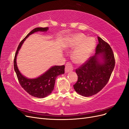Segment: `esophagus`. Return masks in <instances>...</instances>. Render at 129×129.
I'll return each mask as SVG.
<instances>
[{
    "instance_id": "esophagus-1",
    "label": "esophagus",
    "mask_w": 129,
    "mask_h": 129,
    "mask_svg": "<svg viewBox=\"0 0 129 129\" xmlns=\"http://www.w3.org/2000/svg\"><path fill=\"white\" fill-rule=\"evenodd\" d=\"M73 70V68L72 65L71 64L70 62H68L67 64L65 65V72L68 73L70 71H71Z\"/></svg>"
}]
</instances>
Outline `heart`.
<instances>
[{
    "label": "heart",
    "instance_id": "obj_1",
    "mask_svg": "<svg viewBox=\"0 0 129 129\" xmlns=\"http://www.w3.org/2000/svg\"><path fill=\"white\" fill-rule=\"evenodd\" d=\"M95 43L92 39H87L83 34H77L71 36L67 40L65 47L68 49H74L71 57L72 60L77 64H81L88 58L94 50Z\"/></svg>",
    "mask_w": 129,
    "mask_h": 129
}]
</instances>
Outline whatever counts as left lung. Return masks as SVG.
Returning a JSON list of instances; mask_svg holds the SVG:
<instances>
[{
    "label": "left lung",
    "mask_w": 129,
    "mask_h": 129,
    "mask_svg": "<svg viewBox=\"0 0 129 129\" xmlns=\"http://www.w3.org/2000/svg\"><path fill=\"white\" fill-rule=\"evenodd\" d=\"M98 39L99 43L95 55L76 70L78 81L73 87L77 93L83 96H92L102 89L115 67L114 55L109 44L101 37Z\"/></svg>",
    "instance_id": "8db88e82"
}]
</instances>
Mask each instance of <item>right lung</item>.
Here are the masks:
<instances>
[{
	"instance_id": "obj_1",
	"label": "right lung",
	"mask_w": 129,
	"mask_h": 129,
	"mask_svg": "<svg viewBox=\"0 0 129 129\" xmlns=\"http://www.w3.org/2000/svg\"><path fill=\"white\" fill-rule=\"evenodd\" d=\"M48 27H39L32 30L21 41L17 48L14 59V69L20 85L26 92L33 96L44 98L50 94L54 89L55 80L57 76L64 73L65 66H53L47 71L37 78L28 79L23 76L19 71L16 65V56L24 41L33 33L37 31H47Z\"/></svg>"
}]
</instances>
